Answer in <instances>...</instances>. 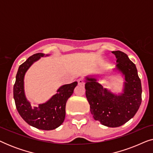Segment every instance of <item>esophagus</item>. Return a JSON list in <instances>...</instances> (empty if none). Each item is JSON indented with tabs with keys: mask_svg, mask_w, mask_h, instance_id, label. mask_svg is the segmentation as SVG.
<instances>
[{
	"mask_svg": "<svg viewBox=\"0 0 153 153\" xmlns=\"http://www.w3.org/2000/svg\"><path fill=\"white\" fill-rule=\"evenodd\" d=\"M77 82H78V84L80 85H83L85 84L84 79H82V78H79L78 80H77Z\"/></svg>",
	"mask_w": 153,
	"mask_h": 153,
	"instance_id": "obj_1",
	"label": "esophagus"
}]
</instances>
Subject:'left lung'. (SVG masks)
<instances>
[{
	"label": "left lung",
	"mask_w": 153,
	"mask_h": 153,
	"mask_svg": "<svg viewBox=\"0 0 153 153\" xmlns=\"http://www.w3.org/2000/svg\"><path fill=\"white\" fill-rule=\"evenodd\" d=\"M117 58L116 69L125 75L124 92L116 95L94 78L86 79L85 95L95 120L109 127L124 125L133 118L141 103V83L135 64L124 52L112 51Z\"/></svg>",
	"instance_id": "1"
}]
</instances>
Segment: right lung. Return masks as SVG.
<instances>
[{
	"label": "right lung",
	"mask_w": 153,
	"mask_h": 153,
	"mask_svg": "<svg viewBox=\"0 0 153 153\" xmlns=\"http://www.w3.org/2000/svg\"><path fill=\"white\" fill-rule=\"evenodd\" d=\"M45 54H33L19 68L14 85L13 94L16 108L22 118L31 126L43 130H51L57 128L63 123L65 118V106L68 98L72 95L77 82L62 85L45 104H39L38 107H32L26 100L24 89L25 73L31 65Z\"/></svg>",
	"instance_id": "obj_1"
}]
</instances>
